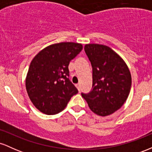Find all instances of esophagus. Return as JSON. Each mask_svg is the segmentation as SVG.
<instances>
[{"mask_svg": "<svg viewBox=\"0 0 152 152\" xmlns=\"http://www.w3.org/2000/svg\"><path fill=\"white\" fill-rule=\"evenodd\" d=\"M76 87L78 88V90L80 91V90H81V84H80V83H77V84H76Z\"/></svg>", "mask_w": 152, "mask_h": 152, "instance_id": "esophagus-1", "label": "esophagus"}]
</instances>
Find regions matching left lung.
Returning <instances> with one entry per match:
<instances>
[{
  "mask_svg": "<svg viewBox=\"0 0 152 152\" xmlns=\"http://www.w3.org/2000/svg\"><path fill=\"white\" fill-rule=\"evenodd\" d=\"M84 50L91 64L93 84L89 93L81 96L94 113L108 116L119 109L128 98L132 86L129 69L109 46L86 44Z\"/></svg>",
  "mask_w": 152,
  "mask_h": 152,
  "instance_id": "1",
  "label": "left lung"
}]
</instances>
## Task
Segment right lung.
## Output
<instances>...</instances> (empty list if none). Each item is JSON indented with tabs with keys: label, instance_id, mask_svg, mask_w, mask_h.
Instances as JSON below:
<instances>
[{
	"label": "right lung",
	"instance_id": "obj_1",
	"mask_svg": "<svg viewBox=\"0 0 152 152\" xmlns=\"http://www.w3.org/2000/svg\"><path fill=\"white\" fill-rule=\"evenodd\" d=\"M81 44L62 42L43 48L31 61L26 87L31 102L45 114H58L66 108L78 89L69 80V64Z\"/></svg>",
	"mask_w": 152,
	"mask_h": 152
}]
</instances>
